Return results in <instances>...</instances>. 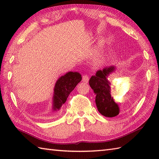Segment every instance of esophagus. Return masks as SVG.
I'll use <instances>...</instances> for the list:
<instances>
[{
  "label": "esophagus",
  "instance_id": "obj_1",
  "mask_svg": "<svg viewBox=\"0 0 159 159\" xmlns=\"http://www.w3.org/2000/svg\"><path fill=\"white\" fill-rule=\"evenodd\" d=\"M89 76L87 75V74H84V75L83 76V81L84 83H88L89 82Z\"/></svg>",
  "mask_w": 159,
  "mask_h": 159
}]
</instances>
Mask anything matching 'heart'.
Listing matches in <instances>:
<instances>
[{
    "label": "heart",
    "instance_id": "1",
    "mask_svg": "<svg viewBox=\"0 0 159 159\" xmlns=\"http://www.w3.org/2000/svg\"><path fill=\"white\" fill-rule=\"evenodd\" d=\"M100 47H101V45H100V46H99V49L100 48Z\"/></svg>",
    "mask_w": 159,
    "mask_h": 159
}]
</instances>
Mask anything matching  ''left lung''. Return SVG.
Wrapping results in <instances>:
<instances>
[{"label": "left lung", "instance_id": "8db88e82", "mask_svg": "<svg viewBox=\"0 0 159 159\" xmlns=\"http://www.w3.org/2000/svg\"><path fill=\"white\" fill-rule=\"evenodd\" d=\"M114 70V67L98 71L95 76L89 80V85L96 94L95 101L97 109L100 114L107 117L117 116L120 112L119 107L111 96L110 83L107 79L109 73Z\"/></svg>", "mask_w": 159, "mask_h": 159}]
</instances>
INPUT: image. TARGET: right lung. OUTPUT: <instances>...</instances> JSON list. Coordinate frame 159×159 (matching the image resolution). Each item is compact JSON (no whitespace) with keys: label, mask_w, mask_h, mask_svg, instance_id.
<instances>
[{"label":"right lung","mask_w":159,"mask_h":159,"mask_svg":"<svg viewBox=\"0 0 159 159\" xmlns=\"http://www.w3.org/2000/svg\"><path fill=\"white\" fill-rule=\"evenodd\" d=\"M82 80L81 75L78 72H70L60 77L57 80L54 91L53 109L59 110L66 102L67 97L75 87Z\"/></svg>","instance_id":"add662e5"}]
</instances>
